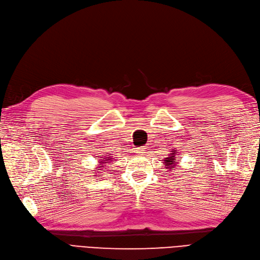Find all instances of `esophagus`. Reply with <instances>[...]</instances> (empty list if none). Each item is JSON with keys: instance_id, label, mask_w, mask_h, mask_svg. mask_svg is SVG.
I'll return each instance as SVG.
<instances>
[{"instance_id": "34e87169", "label": "esophagus", "mask_w": 260, "mask_h": 260, "mask_svg": "<svg viewBox=\"0 0 260 260\" xmlns=\"http://www.w3.org/2000/svg\"><path fill=\"white\" fill-rule=\"evenodd\" d=\"M145 149H146V148H144V147H139V148H137V149H136L137 154H138V155H143L144 152H145Z\"/></svg>"}]
</instances>
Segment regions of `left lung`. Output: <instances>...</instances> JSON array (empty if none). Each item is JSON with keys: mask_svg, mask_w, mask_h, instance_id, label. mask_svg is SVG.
<instances>
[{"mask_svg": "<svg viewBox=\"0 0 260 260\" xmlns=\"http://www.w3.org/2000/svg\"><path fill=\"white\" fill-rule=\"evenodd\" d=\"M178 154V150H172L171 154L164 159V166L165 168H167L169 171H171V169L176 168V166L178 165V162L181 160L180 157H177Z\"/></svg>", "mask_w": 260, "mask_h": 260, "instance_id": "obj_1", "label": "left lung"}]
</instances>
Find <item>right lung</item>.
<instances>
[{
    "instance_id": "obj_1",
    "label": "right lung",
    "mask_w": 260,
    "mask_h": 260,
    "mask_svg": "<svg viewBox=\"0 0 260 260\" xmlns=\"http://www.w3.org/2000/svg\"><path fill=\"white\" fill-rule=\"evenodd\" d=\"M112 161H114L113 160V157L111 156V155H106L103 159H101V160H99V169H96L95 170V174H99V170H102V169H104L106 166H108V164H111ZM106 169V168H105ZM99 176H101V175H99ZM96 177V176H95Z\"/></svg>"
}]
</instances>
